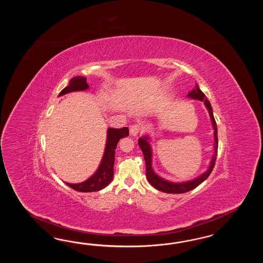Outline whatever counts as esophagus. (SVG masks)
Wrapping results in <instances>:
<instances>
[{
	"label": "esophagus",
	"mask_w": 263,
	"mask_h": 263,
	"mask_svg": "<svg viewBox=\"0 0 263 263\" xmlns=\"http://www.w3.org/2000/svg\"><path fill=\"white\" fill-rule=\"evenodd\" d=\"M143 131V127L141 124H134L130 128V133L133 136L139 135Z\"/></svg>",
	"instance_id": "esophagus-1"
}]
</instances>
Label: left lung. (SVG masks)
<instances>
[{
  "label": "left lung",
  "instance_id": "1",
  "mask_svg": "<svg viewBox=\"0 0 263 263\" xmlns=\"http://www.w3.org/2000/svg\"><path fill=\"white\" fill-rule=\"evenodd\" d=\"M189 97L194 98V99H198L200 101H203L205 106H206L207 110L209 111L210 115V119L212 120V124H213V128H214V140H215V152L214 155L211 160L210 166L209 168L207 170L206 172L203 175H200L198 178L192 180V181H188L185 183H174V182H168L167 180L161 178L160 176L154 174V172L152 171V149H151V145L147 142L148 138L143 137V138H140L139 139V145L142 149L144 156V160H145V166H146V171H145V175H146V178L148 180V182L152 184V186L164 193H168V194H182V193H186V192L191 191L193 189H195L196 187H198L199 184L202 183L209 175L211 174V172L213 171V167L215 166L216 157H217V152H218V137H217V125H216L215 119L212 112V107L210 105V102L208 101L205 95L199 89V87L197 86V88H194L191 92H189L188 95Z\"/></svg>",
  "mask_w": 263,
  "mask_h": 263
}]
</instances>
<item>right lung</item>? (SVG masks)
<instances>
[{"label":"right lung","instance_id":"obj_1","mask_svg":"<svg viewBox=\"0 0 263 263\" xmlns=\"http://www.w3.org/2000/svg\"><path fill=\"white\" fill-rule=\"evenodd\" d=\"M88 88L87 78L86 77H74L70 80L69 86L64 88L61 92L60 96H64L65 93L76 91V90H85ZM129 135V129L127 127L121 129H108V138L106 148L104 152L103 158L101 164L98 167L97 172L85 182L78 184L66 183L73 190L78 192H96L105 188L108 184L110 183L114 177V163H115V153L117 145L120 142V139L127 137Z\"/></svg>","mask_w":263,"mask_h":263}]
</instances>
